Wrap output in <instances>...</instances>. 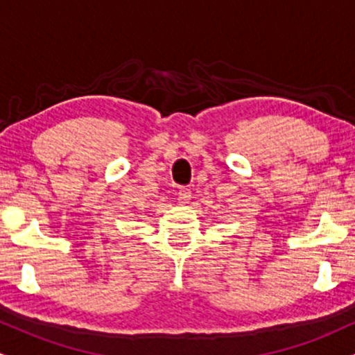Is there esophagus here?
<instances>
[{
    "label": "esophagus",
    "mask_w": 355,
    "mask_h": 355,
    "mask_svg": "<svg viewBox=\"0 0 355 355\" xmlns=\"http://www.w3.org/2000/svg\"><path fill=\"white\" fill-rule=\"evenodd\" d=\"M191 198L190 189H180L178 190V203H189Z\"/></svg>",
    "instance_id": "esophagus-1"
}]
</instances>
